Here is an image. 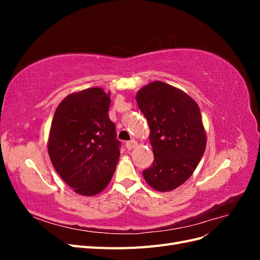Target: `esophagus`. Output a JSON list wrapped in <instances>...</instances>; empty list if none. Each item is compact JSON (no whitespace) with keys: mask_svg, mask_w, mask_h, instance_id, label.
<instances>
[{"mask_svg":"<svg viewBox=\"0 0 260 260\" xmlns=\"http://www.w3.org/2000/svg\"><path fill=\"white\" fill-rule=\"evenodd\" d=\"M137 145H138V143H137V141H135V140L129 141V142H127V144H125V146H127L128 151H131V149L135 148Z\"/></svg>","mask_w":260,"mask_h":260,"instance_id":"1","label":"esophagus"}]
</instances>
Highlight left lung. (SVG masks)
<instances>
[{
	"instance_id": "8db88e82",
	"label": "left lung",
	"mask_w": 260,
	"mask_h": 260,
	"mask_svg": "<svg viewBox=\"0 0 260 260\" xmlns=\"http://www.w3.org/2000/svg\"><path fill=\"white\" fill-rule=\"evenodd\" d=\"M136 100L148 122L154 161L143 171L158 192L175 190L190 178L205 152L207 137L198 103L176 86L154 81Z\"/></svg>"
}]
</instances>
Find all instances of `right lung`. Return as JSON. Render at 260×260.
Segmentation results:
<instances>
[{
	"instance_id": "obj_1",
	"label": "right lung",
	"mask_w": 260,
	"mask_h": 260,
	"mask_svg": "<svg viewBox=\"0 0 260 260\" xmlns=\"http://www.w3.org/2000/svg\"><path fill=\"white\" fill-rule=\"evenodd\" d=\"M111 92L69 94L55 111L48 141L53 167L74 192L93 196L111 182L119 160L116 127L108 117Z\"/></svg>"
}]
</instances>
